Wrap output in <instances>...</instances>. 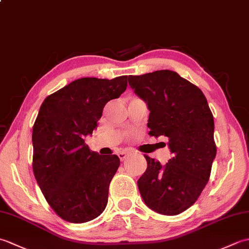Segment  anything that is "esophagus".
<instances>
[{"mask_svg":"<svg viewBox=\"0 0 249 249\" xmlns=\"http://www.w3.org/2000/svg\"><path fill=\"white\" fill-rule=\"evenodd\" d=\"M118 156L121 160H126V157L128 156V153L127 152H119Z\"/></svg>","mask_w":249,"mask_h":249,"instance_id":"esophagus-1","label":"esophagus"}]
</instances>
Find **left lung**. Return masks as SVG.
<instances>
[{
	"mask_svg": "<svg viewBox=\"0 0 249 249\" xmlns=\"http://www.w3.org/2000/svg\"><path fill=\"white\" fill-rule=\"evenodd\" d=\"M128 83L150 111L149 134L167 137L172 154L166 165L144 155L140 195L155 212L178 215L197 201L210 178L216 156L213 114L202 91L176 71L129 76Z\"/></svg>",
	"mask_w": 249,
	"mask_h": 249,
	"instance_id": "left-lung-1",
	"label": "left lung"
}]
</instances>
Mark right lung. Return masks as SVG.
I'll list each match as a JSON object with an SVG mask.
<instances>
[{
	"mask_svg": "<svg viewBox=\"0 0 249 249\" xmlns=\"http://www.w3.org/2000/svg\"><path fill=\"white\" fill-rule=\"evenodd\" d=\"M127 88V76L81 78L49 95L33 126V172L47 202L66 221L82 224L104 212L116 155H99L84 143L109 100Z\"/></svg>",
	"mask_w": 249,
	"mask_h": 249,
	"instance_id": "right-lung-1",
	"label": "right lung"
}]
</instances>
